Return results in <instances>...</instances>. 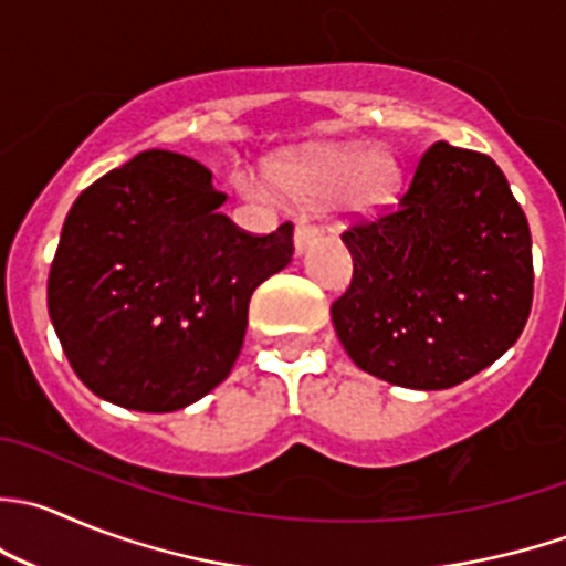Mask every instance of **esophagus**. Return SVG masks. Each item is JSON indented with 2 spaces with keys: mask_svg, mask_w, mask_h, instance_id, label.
<instances>
[{
  "mask_svg": "<svg viewBox=\"0 0 566 566\" xmlns=\"http://www.w3.org/2000/svg\"><path fill=\"white\" fill-rule=\"evenodd\" d=\"M315 234H317V227L315 223H310V221H298L295 223V234H293V240H295V251H306L310 249V243L312 240H315Z\"/></svg>",
  "mask_w": 566,
  "mask_h": 566,
  "instance_id": "34e87169",
  "label": "esophagus"
}]
</instances>
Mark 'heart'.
Returning a JSON list of instances; mask_svg holds the SVG:
<instances>
[{
    "instance_id": "obj_1",
    "label": "heart",
    "mask_w": 566,
    "mask_h": 566,
    "mask_svg": "<svg viewBox=\"0 0 566 566\" xmlns=\"http://www.w3.org/2000/svg\"><path fill=\"white\" fill-rule=\"evenodd\" d=\"M273 177L279 188L304 201H328L348 190L359 201H378L392 182V166L384 157H373L365 146H339L287 163Z\"/></svg>"
}]
</instances>
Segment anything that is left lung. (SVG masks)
Listing matches in <instances>:
<instances>
[{"label":"left lung","instance_id":"left-lung-1","mask_svg":"<svg viewBox=\"0 0 566 566\" xmlns=\"http://www.w3.org/2000/svg\"><path fill=\"white\" fill-rule=\"evenodd\" d=\"M343 243L354 276L332 321L370 376L457 387L523 334L534 301L531 229L492 157L440 140L398 201L350 223Z\"/></svg>","mask_w":566,"mask_h":566}]
</instances>
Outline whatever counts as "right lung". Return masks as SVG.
<instances>
[{
  "instance_id": "right-lung-1",
  "label": "right lung",
  "mask_w": 566,
  "mask_h": 566,
  "mask_svg": "<svg viewBox=\"0 0 566 566\" xmlns=\"http://www.w3.org/2000/svg\"><path fill=\"white\" fill-rule=\"evenodd\" d=\"M212 174L149 149L82 190L63 223L46 304L91 392L137 411H174L232 373L251 293L293 256V223L234 227Z\"/></svg>"
}]
</instances>
